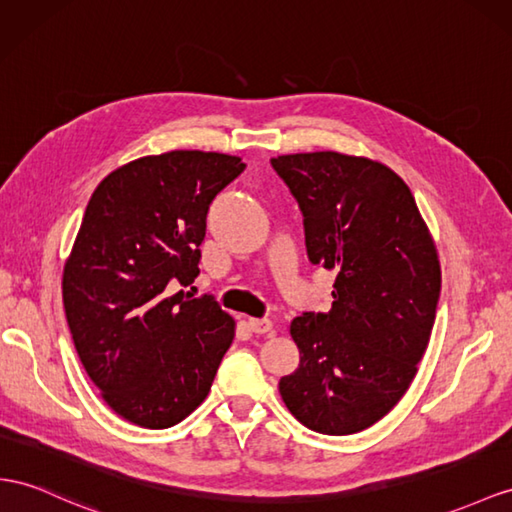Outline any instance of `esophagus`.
<instances>
[{"mask_svg": "<svg viewBox=\"0 0 512 512\" xmlns=\"http://www.w3.org/2000/svg\"><path fill=\"white\" fill-rule=\"evenodd\" d=\"M248 329L257 335H264L272 331V320L268 318H248Z\"/></svg>", "mask_w": 512, "mask_h": 512, "instance_id": "esophagus-1", "label": "esophagus"}]
</instances>
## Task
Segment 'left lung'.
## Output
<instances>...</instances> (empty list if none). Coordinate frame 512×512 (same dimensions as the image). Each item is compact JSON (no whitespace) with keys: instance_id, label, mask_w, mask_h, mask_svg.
Listing matches in <instances>:
<instances>
[{"instance_id":"1","label":"left lung","mask_w":512,"mask_h":512,"mask_svg":"<svg viewBox=\"0 0 512 512\" xmlns=\"http://www.w3.org/2000/svg\"><path fill=\"white\" fill-rule=\"evenodd\" d=\"M305 216L311 264L335 270L329 313L294 318L296 372L279 391L322 435L383 419L411 387L441 290L435 240L409 186L381 162L337 151L272 160Z\"/></svg>"}]
</instances>
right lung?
<instances>
[{
  "mask_svg": "<svg viewBox=\"0 0 512 512\" xmlns=\"http://www.w3.org/2000/svg\"><path fill=\"white\" fill-rule=\"evenodd\" d=\"M242 157L168 151L123 164L93 192L62 272L64 313L90 381L142 428H170L212 389L235 320L199 274L207 209Z\"/></svg>",
  "mask_w": 512,
  "mask_h": 512,
  "instance_id": "obj_1",
  "label": "right lung"
}]
</instances>
